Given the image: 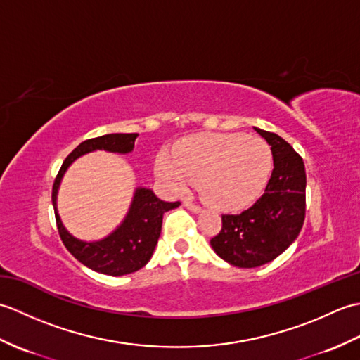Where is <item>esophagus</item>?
<instances>
[{"label": "esophagus", "instance_id": "esophagus-1", "mask_svg": "<svg viewBox=\"0 0 360 360\" xmlns=\"http://www.w3.org/2000/svg\"><path fill=\"white\" fill-rule=\"evenodd\" d=\"M184 205H186V207H187L188 210H192L193 213H200V212L202 210L201 205H198V204H195V202H192V201H188V200L184 201Z\"/></svg>", "mask_w": 360, "mask_h": 360}]
</instances>
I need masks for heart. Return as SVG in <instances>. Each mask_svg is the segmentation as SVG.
I'll use <instances>...</instances> for the list:
<instances>
[{
    "label": "heart",
    "instance_id": "heart-1",
    "mask_svg": "<svg viewBox=\"0 0 360 360\" xmlns=\"http://www.w3.org/2000/svg\"><path fill=\"white\" fill-rule=\"evenodd\" d=\"M272 168L269 145L255 136L240 133H204L190 136L160 151L155 172L173 193H184L193 178L200 192L221 210L246 207L262 193Z\"/></svg>",
    "mask_w": 360,
    "mask_h": 360
}]
</instances>
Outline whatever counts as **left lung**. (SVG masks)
I'll return each mask as SVG.
<instances>
[{"mask_svg":"<svg viewBox=\"0 0 360 360\" xmlns=\"http://www.w3.org/2000/svg\"><path fill=\"white\" fill-rule=\"evenodd\" d=\"M271 145L274 170L264 193L238 215H223L210 244L236 267H258L283 254L300 233L307 213V172L300 155L275 133L255 128Z\"/></svg>","mask_w":360,"mask_h":360,"instance_id":"8db88e82","label":"left lung"}]
</instances>
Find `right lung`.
Masks as SVG:
<instances>
[{
  "instance_id": "add662e5",
  "label": "right lung",
  "mask_w": 360,
  "mask_h": 360,
  "mask_svg": "<svg viewBox=\"0 0 360 360\" xmlns=\"http://www.w3.org/2000/svg\"><path fill=\"white\" fill-rule=\"evenodd\" d=\"M137 133H114L94 137L82 142L60 168L52 187V205L56 210L57 229L66 249L85 264L89 269L105 275H127L139 271L150 262L162 229L164 213L176 209L181 204L165 202L153 193V190L139 187L136 188L131 205L125 219L122 221L116 231L98 241H82L66 231L57 212V193L60 182L75 159L96 150L127 155L134 148Z\"/></svg>"
}]
</instances>
